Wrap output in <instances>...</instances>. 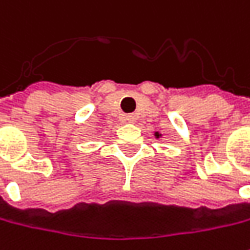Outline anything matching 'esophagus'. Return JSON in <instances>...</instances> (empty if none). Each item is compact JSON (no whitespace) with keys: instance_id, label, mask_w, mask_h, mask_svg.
<instances>
[{"instance_id":"obj_1","label":"esophagus","mask_w":250,"mask_h":250,"mask_svg":"<svg viewBox=\"0 0 250 250\" xmlns=\"http://www.w3.org/2000/svg\"><path fill=\"white\" fill-rule=\"evenodd\" d=\"M125 119H127L128 123H134V122H135V116H134V115H127Z\"/></svg>"}]
</instances>
